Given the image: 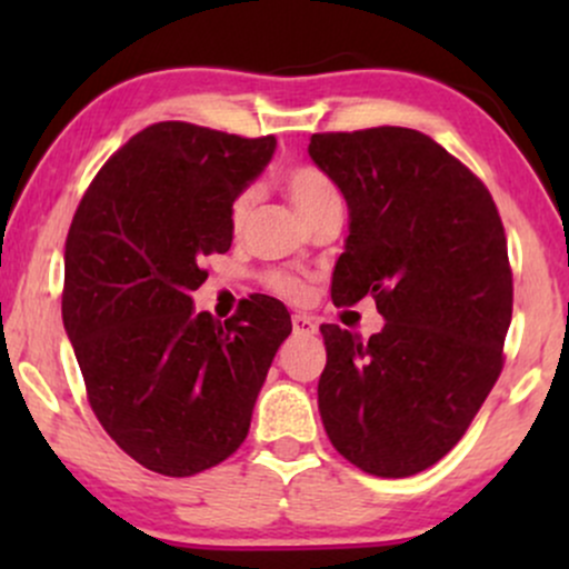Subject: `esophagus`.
<instances>
[{
    "instance_id": "1",
    "label": "esophagus",
    "mask_w": 569,
    "mask_h": 569,
    "mask_svg": "<svg viewBox=\"0 0 569 569\" xmlns=\"http://www.w3.org/2000/svg\"><path fill=\"white\" fill-rule=\"evenodd\" d=\"M291 326H293V335L297 337H312L318 331V323L312 321L310 316H302V312L291 318Z\"/></svg>"
}]
</instances>
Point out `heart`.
I'll list each match as a JSON object with an SVG mask.
<instances>
[{
	"mask_svg": "<svg viewBox=\"0 0 569 569\" xmlns=\"http://www.w3.org/2000/svg\"><path fill=\"white\" fill-rule=\"evenodd\" d=\"M283 187H286V194H289V200L293 202V208H297L299 217L302 219L310 211H316L318 206H323L326 200L339 198L337 187L331 184L329 176L318 171V168H310V166L291 168V171L283 176ZM248 208H251V194H240L232 206V227L243 224L248 217ZM270 283H272V289L289 299H299L305 293V286L289 276H276Z\"/></svg>",
	"mask_w": 569,
	"mask_h": 569,
	"instance_id": "b5f03b06",
	"label": "heart"
}]
</instances>
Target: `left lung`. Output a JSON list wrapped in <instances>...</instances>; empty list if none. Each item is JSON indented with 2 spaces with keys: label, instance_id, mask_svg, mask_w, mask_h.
Masks as SVG:
<instances>
[{
  "label": "left lung",
  "instance_id": "obj_1",
  "mask_svg": "<svg viewBox=\"0 0 569 569\" xmlns=\"http://www.w3.org/2000/svg\"><path fill=\"white\" fill-rule=\"evenodd\" d=\"M312 162L348 202L335 305L375 297L382 331L323 323L318 411L342 457L382 479L439 462L498 382L513 283L492 194L411 128L316 133Z\"/></svg>",
  "mask_w": 569,
  "mask_h": 569
}]
</instances>
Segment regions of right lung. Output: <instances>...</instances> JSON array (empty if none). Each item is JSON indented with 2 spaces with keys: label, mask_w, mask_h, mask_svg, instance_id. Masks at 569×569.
I'll return each mask as SVG.
<instances>
[{
  "label": "right lung",
  "mask_w": 569,
  "mask_h": 569,
  "mask_svg": "<svg viewBox=\"0 0 569 569\" xmlns=\"http://www.w3.org/2000/svg\"><path fill=\"white\" fill-rule=\"evenodd\" d=\"M276 147V136L158 122L98 171L71 221L61 310L90 407L154 473H200L243 443L291 335L289 310L264 293L224 323L192 299L202 257L230 251L232 202Z\"/></svg>",
  "instance_id": "right-lung-1"
}]
</instances>
